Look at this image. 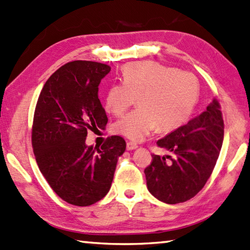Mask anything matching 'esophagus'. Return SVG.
Returning a JSON list of instances; mask_svg holds the SVG:
<instances>
[{
	"label": "esophagus",
	"mask_w": 250,
	"mask_h": 250,
	"mask_svg": "<svg viewBox=\"0 0 250 250\" xmlns=\"http://www.w3.org/2000/svg\"><path fill=\"white\" fill-rule=\"evenodd\" d=\"M135 148H138V144L133 143V142H128V143H126V149L128 150H132Z\"/></svg>",
	"instance_id": "34e87169"
}]
</instances>
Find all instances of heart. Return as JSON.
<instances>
[{"instance_id": "1", "label": "heart", "mask_w": 250, "mask_h": 250, "mask_svg": "<svg viewBox=\"0 0 250 250\" xmlns=\"http://www.w3.org/2000/svg\"><path fill=\"white\" fill-rule=\"evenodd\" d=\"M199 83L193 73L155 62L128 63L122 82L107 90L106 109L120 116L138 99L139 108L114 125L116 133L142 141L151 131H171L183 125L196 106Z\"/></svg>"}]
</instances>
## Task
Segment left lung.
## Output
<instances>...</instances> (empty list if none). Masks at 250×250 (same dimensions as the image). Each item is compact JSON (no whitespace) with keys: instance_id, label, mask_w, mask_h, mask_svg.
Here are the masks:
<instances>
[{"instance_id":"8db88e82","label":"left lung","mask_w":250,"mask_h":250,"mask_svg":"<svg viewBox=\"0 0 250 250\" xmlns=\"http://www.w3.org/2000/svg\"><path fill=\"white\" fill-rule=\"evenodd\" d=\"M224 122L217 99L196 118L157 142L171 156L153 159L144 170L151 195L166 204L193 198L211 175L222 147Z\"/></svg>"}]
</instances>
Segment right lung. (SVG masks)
<instances>
[{"label": "right lung", "instance_id": "obj_1", "mask_svg": "<svg viewBox=\"0 0 250 250\" xmlns=\"http://www.w3.org/2000/svg\"><path fill=\"white\" fill-rule=\"evenodd\" d=\"M106 63L67 62L48 78L34 109L31 143L39 169L58 196L73 206H91L108 193L117 159L125 141L107 138L87 147V132L108 122L100 102L99 84L110 71Z\"/></svg>", "mask_w": 250, "mask_h": 250}]
</instances>
